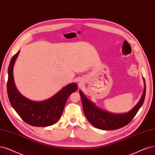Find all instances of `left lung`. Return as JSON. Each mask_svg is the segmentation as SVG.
<instances>
[{"instance_id":"left-lung-1","label":"left lung","mask_w":155,"mask_h":155,"mask_svg":"<svg viewBox=\"0 0 155 155\" xmlns=\"http://www.w3.org/2000/svg\"><path fill=\"white\" fill-rule=\"evenodd\" d=\"M144 82V89L140 100L132 109L124 114H113L101 109L88 100L82 91H80L85 117L94 127L104 130H114L127 125L134 118L144 103L146 90Z\"/></svg>"}]
</instances>
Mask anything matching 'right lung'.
<instances>
[{
    "label": "right lung",
    "mask_w": 155,
    "mask_h": 155,
    "mask_svg": "<svg viewBox=\"0 0 155 155\" xmlns=\"http://www.w3.org/2000/svg\"><path fill=\"white\" fill-rule=\"evenodd\" d=\"M18 51L11 59L8 68V95L15 110L27 124L34 127H45L58 121L64 110L69 96L77 90L76 83L68 84L48 100L32 101L21 95L17 90L13 78V66Z\"/></svg>",
    "instance_id": "1"
}]
</instances>
